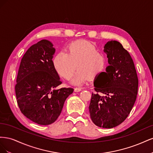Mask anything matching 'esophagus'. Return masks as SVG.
<instances>
[{
    "label": "esophagus",
    "mask_w": 153,
    "mask_h": 153,
    "mask_svg": "<svg viewBox=\"0 0 153 153\" xmlns=\"http://www.w3.org/2000/svg\"><path fill=\"white\" fill-rule=\"evenodd\" d=\"M74 91H75V92H80L82 91V89L81 88H75Z\"/></svg>",
    "instance_id": "esophagus-1"
}]
</instances>
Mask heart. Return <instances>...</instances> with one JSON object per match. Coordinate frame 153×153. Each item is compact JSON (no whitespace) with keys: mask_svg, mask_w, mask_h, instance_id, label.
I'll return each mask as SVG.
<instances>
[{"mask_svg":"<svg viewBox=\"0 0 153 153\" xmlns=\"http://www.w3.org/2000/svg\"><path fill=\"white\" fill-rule=\"evenodd\" d=\"M55 70L66 79H69L78 69L71 84L80 85L89 78H94L105 65L104 55L96 51L94 45L85 41H73L68 45L67 53L59 52L53 59Z\"/></svg>","mask_w":153,"mask_h":153,"instance_id":"1","label":"heart"}]
</instances>
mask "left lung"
Listing matches in <instances>:
<instances>
[{
	"instance_id": "1",
	"label": "left lung",
	"mask_w": 153,
	"mask_h": 153,
	"mask_svg": "<svg viewBox=\"0 0 153 153\" xmlns=\"http://www.w3.org/2000/svg\"><path fill=\"white\" fill-rule=\"evenodd\" d=\"M103 51L109 66L94 82L97 93H92L89 109L95 125L110 129L121 124L130 113L137 98L138 80L131 55L119 41H108Z\"/></svg>"
}]
</instances>
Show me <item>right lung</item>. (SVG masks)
<instances>
[{"label": "right lung", "instance_id": "1", "mask_svg": "<svg viewBox=\"0 0 153 153\" xmlns=\"http://www.w3.org/2000/svg\"><path fill=\"white\" fill-rule=\"evenodd\" d=\"M53 45L43 39L27 50L18 70L15 92L22 113L40 125L54 123L72 88H61V81L53 66Z\"/></svg>", "mask_w": 153, "mask_h": 153}]
</instances>
